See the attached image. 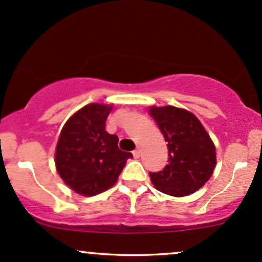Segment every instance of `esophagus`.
I'll use <instances>...</instances> for the list:
<instances>
[{"instance_id":"obj_1","label":"esophagus","mask_w":262,"mask_h":262,"mask_svg":"<svg viewBox=\"0 0 262 262\" xmlns=\"http://www.w3.org/2000/svg\"><path fill=\"white\" fill-rule=\"evenodd\" d=\"M140 155H141V150H140V148H137L133 151V156H134L135 159H139Z\"/></svg>"}]
</instances>
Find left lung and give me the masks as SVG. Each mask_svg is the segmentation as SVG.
Masks as SVG:
<instances>
[{
  "label": "left lung",
  "instance_id": "8db88e82",
  "mask_svg": "<svg viewBox=\"0 0 262 262\" xmlns=\"http://www.w3.org/2000/svg\"><path fill=\"white\" fill-rule=\"evenodd\" d=\"M150 116L167 141L169 164L150 172L152 185L175 197L193 193L209 180L215 167V146L193 113L173 106L150 107Z\"/></svg>",
  "mask_w": 262,
  "mask_h": 262
}]
</instances>
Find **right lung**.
<instances>
[{
	"label": "right lung",
	"mask_w": 262,
	"mask_h": 262,
	"mask_svg": "<svg viewBox=\"0 0 262 262\" xmlns=\"http://www.w3.org/2000/svg\"><path fill=\"white\" fill-rule=\"evenodd\" d=\"M112 106L90 103L61 129L55 150L60 177L82 196H96L118 180L130 152L118 148V137L104 130Z\"/></svg>",
	"instance_id": "1"
}]
</instances>
